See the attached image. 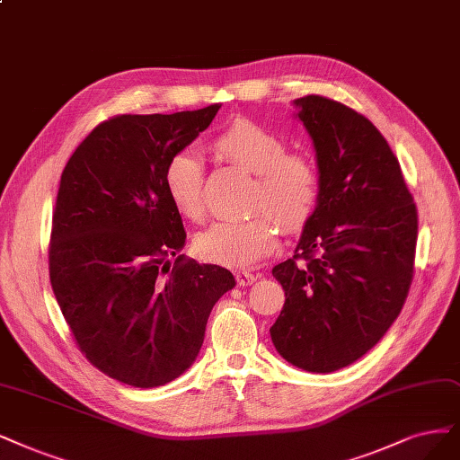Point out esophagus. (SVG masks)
<instances>
[{"instance_id":"esophagus-1","label":"esophagus","mask_w":460,"mask_h":460,"mask_svg":"<svg viewBox=\"0 0 460 460\" xmlns=\"http://www.w3.org/2000/svg\"><path fill=\"white\" fill-rule=\"evenodd\" d=\"M234 279H236V284H239V286H250V284L258 280V275L250 273V270H239V273L234 275Z\"/></svg>"}]
</instances>
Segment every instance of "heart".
Instances as JSON below:
<instances>
[{
    "label": "heart",
    "mask_w": 460,
    "mask_h": 460,
    "mask_svg": "<svg viewBox=\"0 0 460 460\" xmlns=\"http://www.w3.org/2000/svg\"><path fill=\"white\" fill-rule=\"evenodd\" d=\"M214 155L253 174L248 207L260 212L244 221H216L197 233L193 250L204 261L246 269L275 250L273 215L286 231L309 224L320 199V174L305 153L288 151L280 134L239 117L208 144ZM164 191L174 210L191 221L204 216V174L190 151L170 157L163 170Z\"/></svg>",
    "instance_id": "b5f03b06"
}]
</instances>
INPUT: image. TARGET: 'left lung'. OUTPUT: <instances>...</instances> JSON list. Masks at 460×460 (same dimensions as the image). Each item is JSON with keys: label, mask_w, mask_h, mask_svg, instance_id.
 <instances>
[{"label": "left lung", "mask_w": 460, "mask_h": 460, "mask_svg": "<svg viewBox=\"0 0 460 460\" xmlns=\"http://www.w3.org/2000/svg\"><path fill=\"white\" fill-rule=\"evenodd\" d=\"M320 174L294 258L273 267L284 307L270 339L284 360L341 369L376 347L410 294L419 217L400 163L367 117L326 96L296 100Z\"/></svg>", "instance_id": "1"}]
</instances>
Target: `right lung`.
Masks as SVG:
<instances>
[{"mask_svg":"<svg viewBox=\"0 0 460 460\" xmlns=\"http://www.w3.org/2000/svg\"><path fill=\"white\" fill-rule=\"evenodd\" d=\"M219 108L115 115L93 128L60 176L50 286L84 358L130 386L181 376L216 301L234 286L227 269L178 256L185 231L163 183L166 161Z\"/></svg>","mask_w":460,"mask_h":460,"instance_id":"right-lung-1","label":"right lung"}]
</instances>
